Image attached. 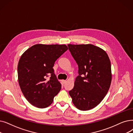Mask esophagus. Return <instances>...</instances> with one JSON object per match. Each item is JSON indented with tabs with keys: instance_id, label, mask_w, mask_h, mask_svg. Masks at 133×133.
<instances>
[{
	"instance_id": "34e87169",
	"label": "esophagus",
	"mask_w": 133,
	"mask_h": 133,
	"mask_svg": "<svg viewBox=\"0 0 133 133\" xmlns=\"http://www.w3.org/2000/svg\"><path fill=\"white\" fill-rule=\"evenodd\" d=\"M62 83L63 84H65L66 83V80H62Z\"/></svg>"
}]
</instances>
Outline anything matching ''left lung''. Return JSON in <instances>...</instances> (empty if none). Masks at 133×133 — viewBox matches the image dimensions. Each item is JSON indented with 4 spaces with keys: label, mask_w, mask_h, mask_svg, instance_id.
Returning a JSON list of instances; mask_svg holds the SVG:
<instances>
[{
    "label": "left lung",
    "mask_w": 133,
    "mask_h": 133,
    "mask_svg": "<svg viewBox=\"0 0 133 133\" xmlns=\"http://www.w3.org/2000/svg\"><path fill=\"white\" fill-rule=\"evenodd\" d=\"M68 47L79 73L69 94L77 109L89 110L99 104L109 91L112 79L110 60L105 50L93 44H69Z\"/></svg>",
    "instance_id": "obj_1"
}]
</instances>
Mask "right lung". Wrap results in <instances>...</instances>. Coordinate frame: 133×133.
I'll return each mask as SVG.
<instances>
[{"instance_id":"1","label":"right lung","mask_w":133,"mask_h":133,"mask_svg":"<svg viewBox=\"0 0 133 133\" xmlns=\"http://www.w3.org/2000/svg\"><path fill=\"white\" fill-rule=\"evenodd\" d=\"M68 49L66 44H37L24 51L19 59L18 83L23 94L31 105L49 107L61 89L54 73V63ZM50 76V79H46Z\"/></svg>"}]
</instances>
